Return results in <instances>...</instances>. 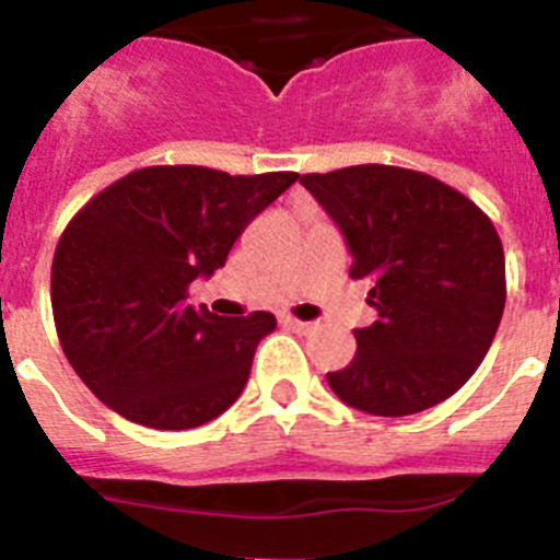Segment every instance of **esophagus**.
<instances>
[{
  "label": "esophagus",
  "mask_w": 560,
  "mask_h": 560,
  "mask_svg": "<svg viewBox=\"0 0 560 560\" xmlns=\"http://www.w3.org/2000/svg\"><path fill=\"white\" fill-rule=\"evenodd\" d=\"M280 323H283L289 330H294V334H311V330L316 328L314 323H303V319H294V316H283Z\"/></svg>",
  "instance_id": "1"
}]
</instances>
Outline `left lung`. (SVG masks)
Masks as SVG:
<instances>
[{
	"instance_id": "left-lung-1",
	"label": "left lung",
	"mask_w": 560,
	"mask_h": 560,
	"mask_svg": "<svg viewBox=\"0 0 560 560\" xmlns=\"http://www.w3.org/2000/svg\"><path fill=\"white\" fill-rule=\"evenodd\" d=\"M305 187L345 232L353 280H370V328L328 373L348 407L400 418L457 393L502 323L504 252L493 221L429 173L353 165L305 173Z\"/></svg>"
}]
</instances>
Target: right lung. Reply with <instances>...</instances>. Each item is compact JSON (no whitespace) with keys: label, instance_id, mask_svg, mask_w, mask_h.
<instances>
[{"label":"right lung","instance_id":"add662e5","mask_svg":"<svg viewBox=\"0 0 560 560\" xmlns=\"http://www.w3.org/2000/svg\"><path fill=\"white\" fill-rule=\"evenodd\" d=\"M296 179L153 165L75 212L52 257V316L63 355L108 409L179 432L235 404L277 319H224L187 305V289L221 269L246 224Z\"/></svg>","mask_w":560,"mask_h":560}]
</instances>
